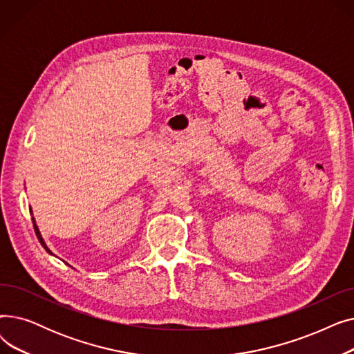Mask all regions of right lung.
Listing matches in <instances>:
<instances>
[{"mask_svg": "<svg viewBox=\"0 0 354 354\" xmlns=\"http://www.w3.org/2000/svg\"><path fill=\"white\" fill-rule=\"evenodd\" d=\"M34 231H35V235H37V238H39V241L41 243V245L46 248V251L47 252H50V250L46 247V244H44V241H43V238H41V235H40V232H39V228H37V225L34 224Z\"/></svg>", "mask_w": 354, "mask_h": 354, "instance_id": "right-lung-1", "label": "right lung"}]
</instances>
